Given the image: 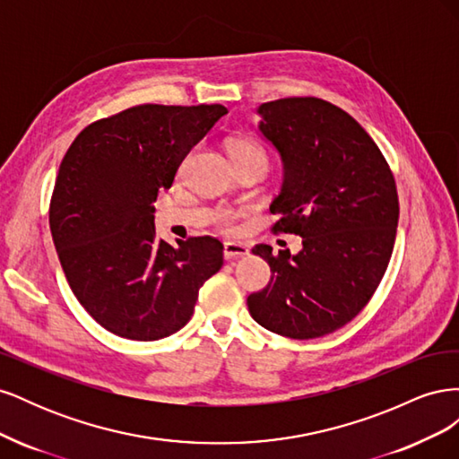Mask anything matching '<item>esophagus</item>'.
<instances>
[{"mask_svg": "<svg viewBox=\"0 0 459 459\" xmlns=\"http://www.w3.org/2000/svg\"><path fill=\"white\" fill-rule=\"evenodd\" d=\"M248 255V247L243 243H226L224 245V258L226 260H235Z\"/></svg>", "mask_w": 459, "mask_h": 459, "instance_id": "esophagus-1", "label": "esophagus"}]
</instances>
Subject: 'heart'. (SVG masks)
<instances>
[{
    "instance_id": "obj_1",
    "label": "heart",
    "mask_w": 459,
    "mask_h": 459,
    "mask_svg": "<svg viewBox=\"0 0 459 459\" xmlns=\"http://www.w3.org/2000/svg\"><path fill=\"white\" fill-rule=\"evenodd\" d=\"M230 155L233 160H260L262 164L268 166L266 151L253 140H233L230 143ZM211 221L212 226L224 235H231L238 231V212L231 211V208H216L211 216Z\"/></svg>"
}]
</instances>
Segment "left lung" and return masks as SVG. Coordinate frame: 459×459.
<instances>
[{"instance_id": "obj_1", "label": "left lung", "mask_w": 459, "mask_h": 459, "mask_svg": "<svg viewBox=\"0 0 459 459\" xmlns=\"http://www.w3.org/2000/svg\"><path fill=\"white\" fill-rule=\"evenodd\" d=\"M258 130L280 151L285 178L270 204L273 233L302 238L300 253H253L270 283L248 295L255 322L289 339L324 337L364 310L393 255L394 176L369 134L337 105L285 97L258 107Z\"/></svg>"}]
</instances>
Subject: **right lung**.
<instances>
[{
	"mask_svg": "<svg viewBox=\"0 0 459 459\" xmlns=\"http://www.w3.org/2000/svg\"><path fill=\"white\" fill-rule=\"evenodd\" d=\"M224 105H137L82 130L59 166L49 228L66 281L97 324L118 337L159 341L182 329L199 289L224 264V245L155 233L160 189Z\"/></svg>",
	"mask_w": 459,
	"mask_h": 459,
	"instance_id": "add662e5",
	"label": "right lung"
}]
</instances>
